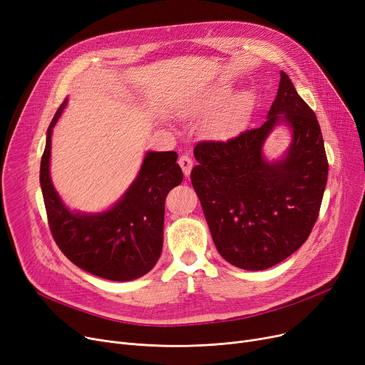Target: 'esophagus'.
<instances>
[{"label": "esophagus", "mask_w": 365, "mask_h": 365, "mask_svg": "<svg viewBox=\"0 0 365 365\" xmlns=\"http://www.w3.org/2000/svg\"><path fill=\"white\" fill-rule=\"evenodd\" d=\"M179 165H180L182 170H183V175L187 178V176L190 175V170H192V165H194L192 158H190L189 155H182V157L179 158Z\"/></svg>", "instance_id": "esophagus-1"}]
</instances>
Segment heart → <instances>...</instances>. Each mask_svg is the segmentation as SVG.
<instances>
[{
	"label": "heart",
	"mask_w": 365,
	"mask_h": 365,
	"mask_svg": "<svg viewBox=\"0 0 365 365\" xmlns=\"http://www.w3.org/2000/svg\"><path fill=\"white\" fill-rule=\"evenodd\" d=\"M226 96H227V88H225V87L216 88L205 101H202L195 108V110L197 112H212L222 105V102L226 99ZM252 103H253V96L250 93H244V94L238 96V98H235L234 101L229 102L216 118L217 131L229 133V131L238 128L247 118L248 112H250Z\"/></svg>",
	"instance_id": "obj_1"
}]
</instances>
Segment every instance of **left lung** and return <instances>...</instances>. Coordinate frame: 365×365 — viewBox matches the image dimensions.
<instances>
[{
  "label": "left lung",
  "mask_w": 365,
  "mask_h": 365,
  "mask_svg": "<svg viewBox=\"0 0 365 365\" xmlns=\"http://www.w3.org/2000/svg\"><path fill=\"white\" fill-rule=\"evenodd\" d=\"M279 120L294 128L282 162L267 163L261 146ZM190 180L220 256L247 271H263L293 255L318 219L329 161L315 112L281 72L277 99L257 128L198 142Z\"/></svg>",
  "instance_id": "left-lung-1"
}]
</instances>
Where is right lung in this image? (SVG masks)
<instances>
[{"label": "right lung", "mask_w": 365, "mask_h": 365, "mask_svg": "<svg viewBox=\"0 0 365 365\" xmlns=\"http://www.w3.org/2000/svg\"><path fill=\"white\" fill-rule=\"evenodd\" d=\"M66 101L47 130L40 183L51 235L61 252L78 267L110 281H130L148 274L163 250L164 208L170 190L183 173L176 152H149L138 179L123 200L102 215H73L62 204L50 180L51 131Z\"/></svg>", "instance_id": "right-lung-1"}]
</instances>
